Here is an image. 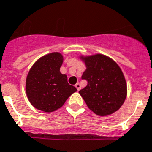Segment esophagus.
I'll return each instance as SVG.
<instances>
[{"instance_id":"1","label":"esophagus","mask_w":152,"mask_h":152,"mask_svg":"<svg viewBox=\"0 0 152 152\" xmlns=\"http://www.w3.org/2000/svg\"><path fill=\"white\" fill-rule=\"evenodd\" d=\"M75 86H76V88L77 89V91H80V85L79 83H76V85H75Z\"/></svg>"}]
</instances>
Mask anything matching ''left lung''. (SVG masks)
Wrapping results in <instances>:
<instances>
[{"mask_svg": "<svg viewBox=\"0 0 152 152\" xmlns=\"http://www.w3.org/2000/svg\"><path fill=\"white\" fill-rule=\"evenodd\" d=\"M86 70L81 78L87 86L79 91L88 108L99 116L114 113L127 96V84L120 67L101 54L81 58Z\"/></svg>", "mask_w": 152, "mask_h": 152, "instance_id": "obj_1", "label": "left lung"}]
</instances>
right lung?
Instances as JSON below:
<instances>
[{
	"mask_svg": "<svg viewBox=\"0 0 152 152\" xmlns=\"http://www.w3.org/2000/svg\"><path fill=\"white\" fill-rule=\"evenodd\" d=\"M63 61L61 54L53 53L39 59L26 79V93L34 108L53 112L64 104L76 87L69 85L67 76L60 72Z\"/></svg>",
	"mask_w": 152,
	"mask_h": 152,
	"instance_id": "right-lung-1",
	"label": "right lung"
}]
</instances>
